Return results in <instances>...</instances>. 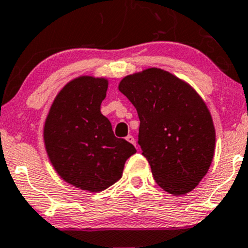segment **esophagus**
<instances>
[{"label": "esophagus", "mask_w": 248, "mask_h": 248, "mask_svg": "<svg viewBox=\"0 0 248 248\" xmlns=\"http://www.w3.org/2000/svg\"><path fill=\"white\" fill-rule=\"evenodd\" d=\"M126 140L128 142H131V144H133L134 146H137V141H136V139H134V137L133 136H131V134H129V136H127L126 137Z\"/></svg>", "instance_id": "esophagus-1"}]
</instances>
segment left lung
<instances>
[{"mask_svg": "<svg viewBox=\"0 0 248 248\" xmlns=\"http://www.w3.org/2000/svg\"><path fill=\"white\" fill-rule=\"evenodd\" d=\"M119 90L136 107L138 142L155 181L174 196L198 186L215 154L214 121L189 84L161 68L124 77Z\"/></svg>", "mask_w": 248, "mask_h": 248, "instance_id": "obj_1", "label": "left lung"}]
</instances>
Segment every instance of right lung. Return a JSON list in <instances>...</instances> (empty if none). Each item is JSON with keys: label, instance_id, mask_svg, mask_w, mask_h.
Listing matches in <instances>:
<instances>
[{"label": "right lung", "instance_id": "add662e5", "mask_svg": "<svg viewBox=\"0 0 248 248\" xmlns=\"http://www.w3.org/2000/svg\"><path fill=\"white\" fill-rule=\"evenodd\" d=\"M108 79L81 76L67 82L50 107L43 129L44 145L57 174L74 187L101 192L122 176L124 163L137 152L116 138L101 112Z\"/></svg>", "mask_w": 248, "mask_h": 248}]
</instances>
